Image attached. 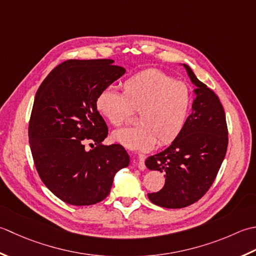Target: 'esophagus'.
Segmentation results:
<instances>
[{
	"instance_id": "1",
	"label": "esophagus",
	"mask_w": 256,
	"mask_h": 256,
	"mask_svg": "<svg viewBox=\"0 0 256 256\" xmlns=\"http://www.w3.org/2000/svg\"><path fill=\"white\" fill-rule=\"evenodd\" d=\"M146 159H147V156H146V154H138L137 164H138V168L140 170H144L146 169V164H144Z\"/></svg>"
}]
</instances>
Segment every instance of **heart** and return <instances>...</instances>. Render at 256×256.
I'll list each match as a JSON object with an SVG mask.
<instances>
[{
	"label": "heart",
	"instance_id": "heart-1",
	"mask_svg": "<svg viewBox=\"0 0 256 256\" xmlns=\"http://www.w3.org/2000/svg\"><path fill=\"white\" fill-rule=\"evenodd\" d=\"M192 107V92L184 82L158 70L129 77L122 84V94L104 90L96 98V109L112 126H122L138 112L140 124L112 134L124 147L148 151L166 146L184 132Z\"/></svg>",
	"mask_w": 256,
	"mask_h": 256
}]
</instances>
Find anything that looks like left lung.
Listing matches in <instances>:
<instances>
[{"label":"left lung","mask_w":256,"mask_h":256,"mask_svg":"<svg viewBox=\"0 0 256 256\" xmlns=\"http://www.w3.org/2000/svg\"><path fill=\"white\" fill-rule=\"evenodd\" d=\"M196 86L192 112L184 132L166 150L146 160L150 170L164 172L162 189L149 194V200L162 208L194 204L210 189L226 157L228 137L226 112L216 92L198 80L184 64Z\"/></svg>","instance_id":"left-lung-1"}]
</instances>
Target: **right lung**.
Returning <instances> with one entry per match:
<instances>
[{
  "label": "right lung",
  "instance_id": "add662e5",
  "mask_svg": "<svg viewBox=\"0 0 256 256\" xmlns=\"http://www.w3.org/2000/svg\"><path fill=\"white\" fill-rule=\"evenodd\" d=\"M112 62L66 60L50 72L35 95L28 138L36 170L44 184L72 206L102 201L116 172L129 164L122 146L102 144L108 127L96 98L126 72Z\"/></svg>",
  "mask_w": 256,
  "mask_h": 256
}]
</instances>
